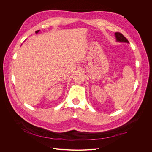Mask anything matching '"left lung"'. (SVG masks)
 Returning <instances> with one entry per match:
<instances>
[{"label":"left lung","mask_w":152,"mask_h":152,"mask_svg":"<svg viewBox=\"0 0 152 152\" xmlns=\"http://www.w3.org/2000/svg\"><path fill=\"white\" fill-rule=\"evenodd\" d=\"M115 38H116V41L118 42H127V43H129L128 40L127 39V38L124 37V35L120 33V32H115Z\"/></svg>","instance_id":"8db88e82"}]
</instances>
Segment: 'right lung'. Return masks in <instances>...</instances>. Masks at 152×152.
<instances>
[{
  "label": "right lung",
  "instance_id": "add662e5",
  "mask_svg": "<svg viewBox=\"0 0 152 152\" xmlns=\"http://www.w3.org/2000/svg\"><path fill=\"white\" fill-rule=\"evenodd\" d=\"M39 30H38V31H37L35 32H36V34H37V33L39 32Z\"/></svg>",
  "mask_w": 152,
  "mask_h": 152
}]
</instances>
